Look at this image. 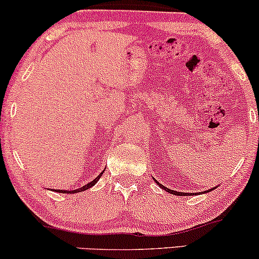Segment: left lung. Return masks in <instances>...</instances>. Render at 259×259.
<instances>
[{
	"instance_id": "8db88e82",
	"label": "left lung",
	"mask_w": 259,
	"mask_h": 259,
	"mask_svg": "<svg viewBox=\"0 0 259 259\" xmlns=\"http://www.w3.org/2000/svg\"><path fill=\"white\" fill-rule=\"evenodd\" d=\"M156 183H157V181H156ZM157 184H158V185H159L160 187H162V189H164L165 191H168L169 194H171V195H181V196H184V195H185V196H186V195H191V194H184V192L174 191V190H170V189H168V187H164V186L162 185V184H159V183H157ZM204 192H206V191H204Z\"/></svg>"
}]
</instances>
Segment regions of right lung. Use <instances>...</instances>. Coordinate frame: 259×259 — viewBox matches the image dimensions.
Returning a JSON list of instances; mask_svg holds the SVG:
<instances>
[{"label":"right lung","mask_w":259,"mask_h":259,"mask_svg":"<svg viewBox=\"0 0 259 259\" xmlns=\"http://www.w3.org/2000/svg\"><path fill=\"white\" fill-rule=\"evenodd\" d=\"M105 171V170H103ZM103 171L102 173H101L100 175H97L96 178H95L94 180L91 181V183H89V184H86V185H84V186H81L80 187V189H76V190H73V191H68V190H56V192H61V194H75V192H81V191H85V190H88V189H90V187H92L95 185V184L97 183V181H99V179L101 177H102V174H103ZM53 191H55V190H53Z\"/></svg>","instance_id":"add662e5"}]
</instances>
